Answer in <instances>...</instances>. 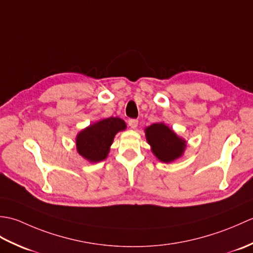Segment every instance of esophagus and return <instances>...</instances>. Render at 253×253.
Listing matches in <instances>:
<instances>
[{
	"mask_svg": "<svg viewBox=\"0 0 253 253\" xmlns=\"http://www.w3.org/2000/svg\"><path fill=\"white\" fill-rule=\"evenodd\" d=\"M128 125L135 129V128H137V126H138V120H135V118H130V120H128Z\"/></svg>",
	"mask_w": 253,
	"mask_h": 253,
	"instance_id": "obj_1",
	"label": "esophagus"
}]
</instances>
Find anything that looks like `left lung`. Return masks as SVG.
<instances>
[{
	"label": "left lung",
	"instance_id": "1",
	"mask_svg": "<svg viewBox=\"0 0 253 253\" xmlns=\"http://www.w3.org/2000/svg\"><path fill=\"white\" fill-rule=\"evenodd\" d=\"M146 136L155 157L165 163L179 158L186 148V141L177 137L176 133L163 123L149 126L146 129Z\"/></svg>",
	"mask_w": 253,
	"mask_h": 253
}]
</instances>
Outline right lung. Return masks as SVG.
Returning a JSON list of instances; mask_svg holds the SVG:
<instances>
[{"label": "right lung", "instance_id": "1", "mask_svg": "<svg viewBox=\"0 0 253 253\" xmlns=\"http://www.w3.org/2000/svg\"><path fill=\"white\" fill-rule=\"evenodd\" d=\"M125 128V122L118 117H109L90 125L78 133V153L90 162H100L109 154L116 133Z\"/></svg>", "mask_w": 253, "mask_h": 253}]
</instances>
